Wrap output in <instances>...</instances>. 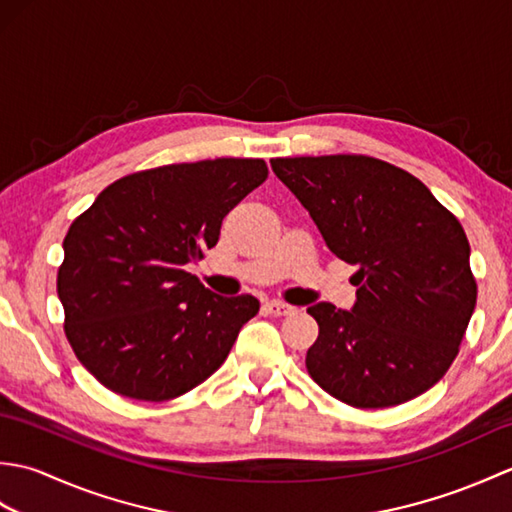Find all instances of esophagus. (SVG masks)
Here are the masks:
<instances>
[{
  "mask_svg": "<svg viewBox=\"0 0 512 512\" xmlns=\"http://www.w3.org/2000/svg\"><path fill=\"white\" fill-rule=\"evenodd\" d=\"M264 308L268 314H275V317H286V314L295 312V308L288 306V303H281V301H266Z\"/></svg>",
  "mask_w": 512,
  "mask_h": 512,
  "instance_id": "1",
  "label": "esophagus"
}]
</instances>
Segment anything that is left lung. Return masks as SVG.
Wrapping results in <instances>:
<instances>
[{
  "label": "left lung",
  "instance_id": "8db88e82",
  "mask_svg": "<svg viewBox=\"0 0 512 512\" xmlns=\"http://www.w3.org/2000/svg\"><path fill=\"white\" fill-rule=\"evenodd\" d=\"M325 244L358 266L350 310L308 308L319 339L310 376L347 405L383 409L416 398L447 374L475 310L471 246L424 184L369 156L270 160Z\"/></svg>",
  "mask_w": 512,
  "mask_h": 512
}]
</instances>
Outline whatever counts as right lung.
Instances as JSON below:
<instances>
[{"label":"right lung","mask_w":512,"mask_h":512,"mask_svg":"<svg viewBox=\"0 0 512 512\" xmlns=\"http://www.w3.org/2000/svg\"><path fill=\"white\" fill-rule=\"evenodd\" d=\"M266 176L259 158L138 171L72 222L57 292L72 350L101 385L169 400L226 361L259 301L215 295L187 266L217 244L226 213Z\"/></svg>","instance_id":"1"}]
</instances>
